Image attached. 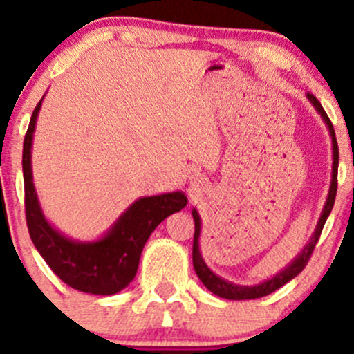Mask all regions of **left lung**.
<instances>
[{"mask_svg":"<svg viewBox=\"0 0 354 354\" xmlns=\"http://www.w3.org/2000/svg\"><path fill=\"white\" fill-rule=\"evenodd\" d=\"M306 97L310 99L315 109L319 111L320 116L326 120L327 127H329L330 131V137H332V151H334V164H332V183H330V190H329V197H327L326 207H324V212L320 216L319 221V226H317L315 233H313L312 241L305 246V250L301 252V255H298V259L292 260L291 266H288L283 272H279L277 276H274L272 279L266 281L262 284H257V286H236V284H231L226 283L224 279L217 277L209 267L203 263L202 255H200V250H198V236H200V217L197 214V210H194V221H195V234H194V252H192V257H194V267H195V272H197L198 279L202 281L203 286H205L209 291H212L214 295L221 296V298H226V299H255V298H262V296L270 295L274 292L276 289H279L281 286L289 283L292 277L298 276L303 269L306 267L308 263L310 257H312L313 250H315V245L319 243V238L320 233L324 230V224H326L327 217H329L332 207H334V200H335V194H337V166H339V147H337V140H335V133H334V127H332L329 116L327 113L324 111L322 104L317 101V97L313 94H306Z\"/></svg>","mask_w":354,"mask_h":354,"instance_id":"obj_1","label":"left lung"}]
</instances>
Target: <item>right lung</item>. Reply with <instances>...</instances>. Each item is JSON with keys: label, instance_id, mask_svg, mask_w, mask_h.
I'll return each instance as SVG.
<instances>
[{"label": "right lung", "instance_id": "add662e5", "mask_svg": "<svg viewBox=\"0 0 354 354\" xmlns=\"http://www.w3.org/2000/svg\"><path fill=\"white\" fill-rule=\"evenodd\" d=\"M41 102L35 106L24 140L25 219L28 234L53 272L70 288L92 295H114L133 281L142 248L152 231L187 205L181 192L137 200L113 230L95 243H77L62 236L44 219L32 185L30 147Z\"/></svg>", "mask_w": 354, "mask_h": 354}]
</instances>
